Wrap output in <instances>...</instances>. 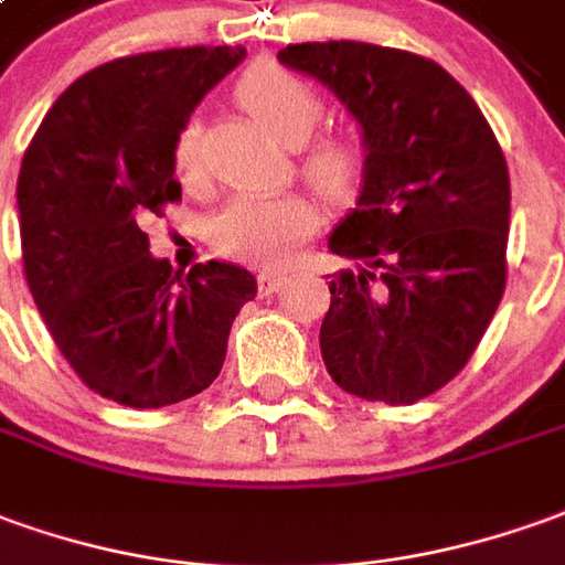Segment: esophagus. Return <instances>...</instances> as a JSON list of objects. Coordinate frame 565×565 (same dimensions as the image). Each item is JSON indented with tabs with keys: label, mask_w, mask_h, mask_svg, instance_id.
I'll return each instance as SVG.
<instances>
[{
	"label": "esophagus",
	"mask_w": 565,
	"mask_h": 565,
	"mask_svg": "<svg viewBox=\"0 0 565 565\" xmlns=\"http://www.w3.org/2000/svg\"><path fill=\"white\" fill-rule=\"evenodd\" d=\"M282 282H286V274H274V270H260L258 274L260 295H274Z\"/></svg>",
	"instance_id": "34e87169"
}]
</instances>
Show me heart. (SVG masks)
Segmentation results:
<instances>
[{"instance_id": "b5f03b06", "label": "heart", "mask_w": 565, "mask_h": 565, "mask_svg": "<svg viewBox=\"0 0 565 565\" xmlns=\"http://www.w3.org/2000/svg\"><path fill=\"white\" fill-rule=\"evenodd\" d=\"M236 100L286 147H301L322 119V97L298 73L276 64H255L236 82ZM174 171L184 184L202 178L200 126L186 122L174 138ZM360 147L341 138L307 143L301 150V174L329 202H348L363 181ZM320 227V209L301 193L279 196H239L212 221L209 239L221 255L255 267H279Z\"/></svg>"}]
</instances>
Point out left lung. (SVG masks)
I'll use <instances>...</instances> for the list:
<instances>
[{
  "mask_svg": "<svg viewBox=\"0 0 565 565\" xmlns=\"http://www.w3.org/2000/svg\"><path fill=\"white\" fill-rule=\"evenodd\" d=\"M286 67L329 85L360 119L365 178L329 248L320 348L338 387L412 406L468 365L508 286L511 174L477 100L422 54L301 42Z\"/></svg>",
  "mask_w": 565,
  "mask_h": 565,
  "instance_id": "obj_1",
  "label": "left lung"
}]
</instances>
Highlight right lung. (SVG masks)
<instances>
[{"label":"right lung","mask_w":565,"mask_h":565,"mask_svg":"<svg viewBox=\"0 0 565 565\" xmlns=\"http://www.w3.org/2000/svg\"><path fill=\"white\" fill-rule=\"evenodd\" d=\"M245 49L193 45L116 57L54 100L26 147L18 224L26 286L82 384L131 408L202 394L255 276L209 260L171 274L143 215L181 200L174 138Z\"/></svg>","instance_id":"add662e5"}]
</instances>
